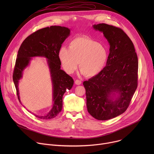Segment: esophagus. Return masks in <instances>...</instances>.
Returning a JSON list of instances; mask_svg holds the SVG:
<instances>
[{"instance_id": "esophagus-1", "label": "esophagus", "mask_w": 154, "mask_h": 154, "mask_svg": "<svg viewBox=\"0 0 154 154\" xmlns=\"http://www.w3.org/2000/svg\"><path fill=\"white\" fill-rule=\"evenodd\" d=\"M75 83L77 85H80V84L82 83V81H80V80H76L75 81Z\"/></svg>"}]
</instances>
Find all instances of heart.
<instances>
[{
  "mask_svg": "<svg viewBox=\"0 0 154 154\" xmlns=\"http://www.w3.org/2000/svg\"><path fill=\"white\" fill-rule=\"evenodd\" d=\"M108 53L102 43L86 36L73 39L69 44V49L61 47L58 58L64 70L72 73L77 67L82 73L88 77L99 74L105 67Z\"/></svg>",
  "mask_w": 154,
  "mask_h": 154,
  "instance_id": "1",
  "label": "heart"
}]
</instances>
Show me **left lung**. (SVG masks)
Masks as SVG:
<instances>
[{
	"instance_id": "obj_1",
	"label": "left lung",
	"mask_w": 154,
	"mask_h": 154,
	"mask_svg": "<svg viewBox=\"0 0 154 154\" xmlns=\"http://www.w3.org/2000/svg\"><path fill=\"white\" fill-rule=\"evenodd\" d=\"M93 27L103 33L109 53L106 66L83 85L88 112L105 121L122 114L128 107L138 86V61L132 41L121 29L104 23Z\"/></svg>"
}]
</instances>
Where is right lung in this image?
I'll use <instances>...</instances> for the list:
<instances>
[{"label": "right lung", "instance_id": "obj_1", "mask_svg": "<svg viewBox=\"0 0 154 154\" xmlns=\"http://www.w3.org/2000/svg\"><path fill=\"white\" fill-rule=\"evenodd\" d=\"M70 34V30L65 27L51 26L39 29L33 33L21 44L18 51L14 68L13 80L19 96L18 82L23 77L24 69L34 57H43L48 59L53 85L54 105L46 115L37 116L42 119H51L56 117L62 109L63 96L67 90H71L74 84L73 79L61 68L58 52L61 45Z\"/></svg>", "mask_w": 154, "mask_h": 154}]
</instances>
